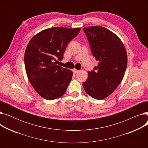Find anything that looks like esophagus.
Returning a JSON list of instances; mask_svg holds the SVG:
<instances>
[{"instance_id":"obj_1","label":"esophagus","mask_w":148,"mask_h":148,"mask_svg":"<svg viewBox=\"0 0 148 148\" xmlns=\"http://www.w3.org/2000/svg\"><path fill=\"white\" fill-rule=\"evenodd\" d=\"M73 73H74V74H77V73H79V70H77V69H73Z\"/></svg>"}]
</instances>
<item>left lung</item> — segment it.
<instances>
[{
  "mask_svg": "<svg viewBox=\"0 0 148 148\" xmlns=\"http://www.w3.org/2000/svg\"><path fill=\"white\" fill-rule=\"evenodd\" d=\"M92 55L99 63L88 72L83 83L87 94L103 99L114 91L122 82L127 66V54L120 38L109 30L95 26L83 29Z\"/></svg>",
  "mask_w": 148,
  "mask_h": 148,
  "instance_id": "1",
  "label": "left lung"
}]
</instances>
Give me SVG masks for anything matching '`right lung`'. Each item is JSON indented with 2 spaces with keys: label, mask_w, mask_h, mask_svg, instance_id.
Wrapping results in <instances>:
<instances>
[{
  "label": "right lung",
  "mask_w": 148,
  "mask_h": 148,
  "mask_svg": "<svg viewBox=\"0 0 148 148\" xmlns=\"http://www.w3.org/2000/svg\"><path fill=\"white\" fill-rule=\"evenodd\" d=\"M80 28L54 27L35 35L25 53V65L28 79L38 94L52 100L63 95L73 73L56 65L63 59L68 43L76 37Z\"/></svg>",
  "instance_id": "add662e5"
}]
</instances>
